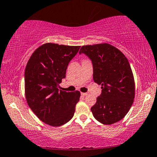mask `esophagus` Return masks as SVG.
Returning <instances> with one entry per match:
<instances>
[{
    "label": "esophagus",
    "instance_id": "esophagus-1",
    "mask_svg": "<svg viewBox=\"0 0 157 157\" xmlns=\"http://www.w3.org/2000/svg\"><path fill=\"white\" fill-rule=\"evenodd\" d=\"M87 94V93H85V92H82L81 93V95L82 96V97H85V96H86Z\"/></svg>",
    "mask_w": 157,
    "mask_h": 157
}]
</instances>
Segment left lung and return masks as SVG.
<instances>
[{
	"mask_svg": "<svg viewBox=\"0 0 157 157\" xmlns=\"http://www.w3.org/2000/svg\"><path fill=\"white\" fill-rule=\"evenodd\" d=\"M79 53L91 59L93 79L102 89L91 107L94 117L106 125L119 122L129 112L135 96V82L127 58L108 43L83 45Z\"/></svg>",
	"mask_w": 157,
	"mask_h": 157,
	"instance_id": "obj_1",
	"label": "left lung"
}]
</instances>
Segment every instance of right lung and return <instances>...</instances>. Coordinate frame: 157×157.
I'll return each instance as SVG.
<instances>
[{
  "mask_svg": "<svg viewBox=\"0 0 157 157\" xmlns=\"http://www.w3.org/2000/svg\"><path fill=\"white\" fill-rule=\"evenodd\" d=\"M80 46L47 43L33 52L25 70V95L27 103L41 121L52 127L71 120L79 100V91L59 90L70 60Z\"/></svg>",
  "mask_w": 157,
  "mask_h": 157,
  "instance_id": "add662e5",
  "label": "right lung"
}]
</instances>
